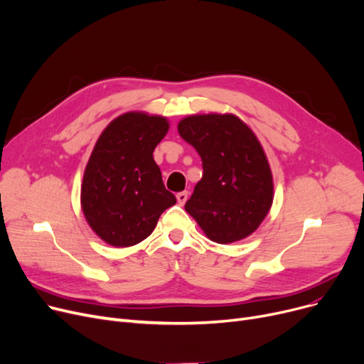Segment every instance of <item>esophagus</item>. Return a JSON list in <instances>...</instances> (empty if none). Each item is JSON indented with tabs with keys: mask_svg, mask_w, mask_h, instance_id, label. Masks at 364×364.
<instances>
[{
	"mask_svg": "<svg viewBox=\"0 0 364 364\" xmlns=\"http://www.w3.org/2000/svg\"><path fill=\"white\" fill-rule=\"evenodd\" d=\"M176 200H178V203H179L181 205H183V204L186 203V200H188V192H186V191L179 192V194L176 196Z\"/></svg>",
	"mask_w": 364,
	"mask_h": 364,
	"instance_id": "esophagus-1",
	"label": "esophagus"
}]
</instances>
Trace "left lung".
<instances>
[{"label":"left lung","mask_w":364,"mask_h":364,"mask_svg":"<svg viewBox=\"0 0 364 364\" xmlns=\"http://www.w3.org/2000/svg\"><path fill=\"white\" fill-rule=\"evenodd\" d=\"M178 131L203 161V178L185 210L211 241L247 238L273 201L272 172L257 136L237 116L215 113L188 116Z\"/></svg>","instance_id":"left-lung-1"}]
</instances>
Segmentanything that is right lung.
<instances>
[{"label": "right lung", "instance_id": "1", "mask_svg": "<svg viewBox=\"0 0 364 364\" xmlns=\"http://www.w3.org/2000/svg\"><path fill=\"white\" fill-rule=\"evenodd\" d=\"M167 131L166 117L129 112L100 135L83 173L80 203L85 219L107 244L144 241L161 213L176 204L153 157Z\"/></svg>", "mask_w": 364, "mask_h": 364}]
</instances>
